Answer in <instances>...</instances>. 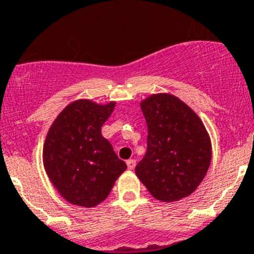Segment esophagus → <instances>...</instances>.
<instances>
[{
	"instance_id": "obj_1",
	"label": "esophagus",
	"mask_w": 254,
	"mask_h": 254,
	"mask_svg": "<svg viewBox=\"0 0 254 254\" xmlns=\"http://www.w3.org/2000/svg\"><path fill=\"white\" fill-rule=\"evenodd\" d=\"M134 167H136V160H133V159L127 160V168H128L129 170H133Z\"/></svg>"
}]
</instances>
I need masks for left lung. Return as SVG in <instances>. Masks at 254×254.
Here are the masks:
<instances>
[{
  "instance_id": "obj_1",
  "label": "left lung",
  "mask_w": 254,
  "mask_h": 254,
  "mask_svg": "<svg viewBox=\"0 0 254 254\" xmlns=\"http://www.w3.org/2000/svg\"><path fill=\"white\" fill-rule=\"evenodd\" d=\"M147 151L134 173L154 198L174 202L193 193L212 158L211 138L198 116L179 98L158 93L141 100Z\"/></svg>"
}]
</instances>
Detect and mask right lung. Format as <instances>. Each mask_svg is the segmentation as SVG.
Returning <instances> with one entry per match:
<instances>
[{
  "instance_id": "add662e5",
  "label": "right lung",
  "mask_w": 254,
  "mask_h": 254,
  "mask_svg": "<svg viewBox=\"0 0 254 254\" xmlns=\"http://www.w3.org/2000/svg\"><path fill=\"white\" fill-rule=\"evenodd\" d=\"M114 107L116 102L73 100L49 127L43 145L44 170L67 202L95 207L109 196L127 169L102 134L103 123Z\"/></svg>"
}]
</instances>
